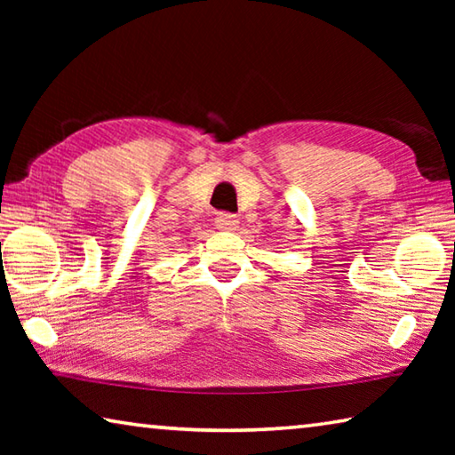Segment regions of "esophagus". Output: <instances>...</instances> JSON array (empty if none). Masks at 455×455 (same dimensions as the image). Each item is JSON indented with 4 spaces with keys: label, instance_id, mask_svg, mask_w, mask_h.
Returning <instances> with one entry per match:
<instances>
[{
    "label": "esophagus",
    "instance_id": "34e87169",
    "mask_svg": "<svg viewBox=\"0 0 455 455\" xmlns=\"http://www.w3.org/2000/svg\"><path fill=\"white\" fill-rule=\"evenodd\" d=\"M214 222H217V228H220V230H235L238 225V219L233 212H219Z\"/></svg>",
    "mask_w": 455,
    "mask_h": 455
}]
</instances>
